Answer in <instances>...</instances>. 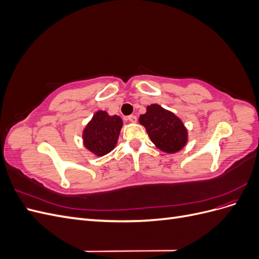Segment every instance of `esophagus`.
Segmentation results:
<instances>
[{"instance_id": "esophagus-1", "label": "esophagus", "mask_w": 259, "mask_h": 259, "mask_svg": "<svg viewBox=\"0 0 259 259\" xmlns=\"http://www.w3.org/2000/svg\"><path fill=\"white\" fill-rule=\"evenodd\" d=\"M127 120L132 123H135V122H137V116L134 115V114H131V115L127 116Z\"/></svg>"}]
</instances>
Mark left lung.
<instances>
[{"label": "left lung", "instance_id": "left-lung-1", "mask_svg": "<svg viewBox=\"0 0 259 259\" xmlns=\"http://www.w3.org/2000/svg\"><path fill=\"white\" fill-rule=\"evenodd\" d=\"M151 142L160 150L175 153L187 143V130L178 117L159 105L147 107V112L139 116Z\"/></svg>", "mask_w": 259, "mask_h": 259}]
</instances>
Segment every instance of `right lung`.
<instances>
[{"label": "right lung", "mask_w": 259, "mask_h": 259, "mask_svg": "<svg viewBox=\"0 0 259 259\" xmlns=\"http://www.w3.org/2000/svg\"><path fill=\"white\" fill-rule=\"evenodd\" d=\"M122 124L120 116L96 112L83 132L85 147L99 156L109 153L116 145Z\"/></svg>", "instance_id": "right-lung-1"}]
</instances>
